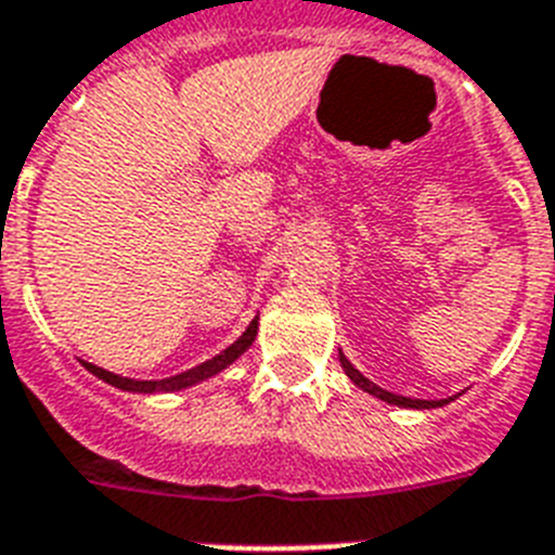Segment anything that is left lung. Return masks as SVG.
Wrapping results in <instances>:
<instances>
[{
    "label": "left lung",
    "mask_w": 555,
    "mask_h": 555,
    "mask_svg": "<svg viewBox=\"0 0 555 555\" xmlns=\"http://www.w3.org/2000/svg\"><path fill=\"white\" fill-rule=\"evenodd\" d=\"M339 362H341V367H345V373H348L350 382H353L356 387H362L364 393L376 396V399H382V402H387V404H399V408L430 410V408H441V404H448V402H453V399H456V396H448V399H436V402H430V399H410V396H396V393H390V390H385V387L373 385V382L367 379V376H362V373L356 371L353 364L348 362V356L341 353V350H339Z\"/></svg>",
    "instance_id": "obj_1"
}]
</instances>
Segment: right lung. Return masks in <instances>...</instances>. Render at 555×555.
Wrapping results in <instances>:
<instances>
[{"label": "right lung", "mask_w": 555, "mask_h": 555, "mask_svg": "<svg viewBox=\"0 0 555 555\" xmlns=\"http://www.w3.org/2000/svg\"><path fill=\"white\" fill-rule=\"evenodd\" d=\"M256 333H259V317H254V322L247 324V331L242 333L236 341H233L231 348H224L222 353L214 356V359H207V362L196 364V367H191V371L168 376V379H128V376H119V373L105 371V367H99V364L82 362V359H79V362H82L85 367H88V371L96 376V379L119 387V390H128V393H176V390H184V387H193L205 379H214L216 373H222L224 367H231L238 356L245 353V350L254 345Z\"/></svg>", "instance_id": "1"}]
</instances>
